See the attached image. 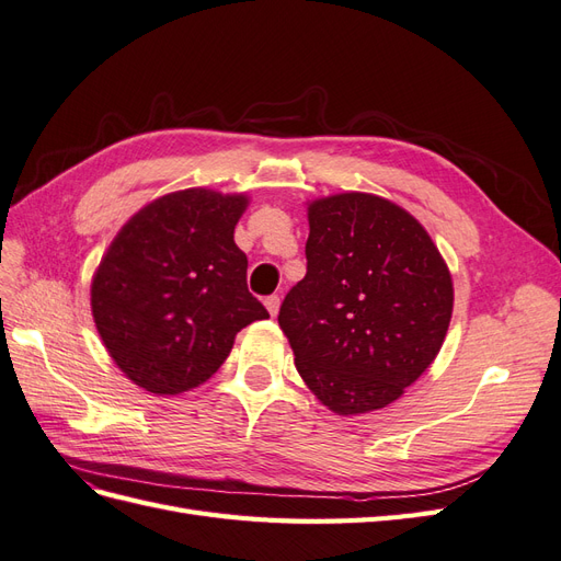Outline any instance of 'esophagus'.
Returning <instances> with one entry per match:
<instances>
[{
	"mask_svg": "<svg viewBox=\"0 0 561 561\" xmlns=\"http://www.w3.org/2000/svg\"><path fill=\"white\" fill-rule=\"evenodd\" d=\"M264 307L268 311V316H278V309H280V297L278 295H271L264 299Z\"/></svg>",
	"mask_w": 561,
	"mask_h": 561,
	"instance_id": "obj_1",
	"label": "esophagus"
}]
</instances>
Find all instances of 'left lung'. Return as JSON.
I'll use <instances>...</instances> for the list:
<instances>
[{
    "label": "left lung",
    "mask_w": 561,
    "mask_h": 561,
    "mask_svg": "<svg viewBox=\"0 0 561 561\" xmlns=\"http://www.w3.org/2000/svg\"><path fill=\"white\" fill-rule=\"evenodd\" d=\"M307 276L287 293L278 325L311 393L339 416L402 398L437 358L454 283L414 215L377 194L307 203Z\"/></svg>",
    "instance_id": "1"
}]
</instances>
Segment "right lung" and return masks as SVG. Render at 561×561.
Returning a JSON list of instances; mask_svg holds the SVG:
<instances>
[{"instance_id": "right-lung-1", "label": "right lung", "mask_w": 561, "mask_h": 561, "mask_svg": "<svg viewBox=\"0 0 561 561\" xmlns=\"http://www.w3.org/2000/svg\"><path fill=\"white\" fill-rule=\"evenodd\" d=\"M248 194L206 186L149 201L118 229L91 280V313L114 365L154 396L208 381L233 339L268 318L248 293L233 229Z\"/></svg>"}]
</instances>
